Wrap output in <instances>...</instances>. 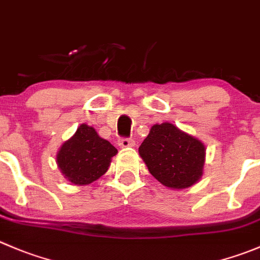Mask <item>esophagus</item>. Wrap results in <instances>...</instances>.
I'll return each instance as SVG.
<instances>
[{
  "label": "esophagus",
  "mask_w": 260,
  "mask_h": 260,
  "mask_svg": "<svg viewBox=\"0 0 260 260\" xmlns=\"http://www.w3.org/2000/svg\"><path fill=\"white\" fill-rule=\"evenodd\" d=\"M118 145H119L120 147H133V146L136 145V142L135 140H132V138L122 137L118 140Z\"/></svg>",
  "instance_id": "1"
}]
</instances>
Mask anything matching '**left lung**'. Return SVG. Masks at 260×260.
Listing matches in <instances>:
<instances>
[{
  "label": "left lung",
  "mask_w": 260,
  "mask_h": 260,
  "mask_svg": "<svg viewBox=\"0 0 260 260\" xmlns=\"http://www.w3.org/2000/svg\"><path fill=\"white\" fill-rule=\"evenodd\" d=\"M138 152L152 176L169 188H189L202 176L205 146L170 123L152 125Z\"/></svg>",
  "instance_id": "8db88e82"
}]
</instances>
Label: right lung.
<instances>
[{"mask_svg":"<svg viewBox=\"0 0 260 260\" xmlns=\"http://www.w3.org/2000/svg\"><path fill=\"white\" fill-rule=\"evenodd\" d=\"M117 152V148L99 137L94 128L81 124L58 151L57 164L71 183L86 185L107 173L110 158Z\"/></svg>","mask_w":260,"mask_h":260,"instance_id":"obj_1","label":"right lung"}]
</instances>
